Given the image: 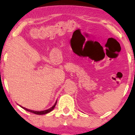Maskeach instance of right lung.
Segmentation results:
<instances>
[{
  "label": "right lung",
  "instance_id": "1",
  "mask_svg": "<svg viewBox=\"0 0 135 135\" xmlns=\"http://www.w3.org/2000/svg\"><path fill=\"white\" fill-rule=\"evenodd\" d=\"M56 103H57V100H56V101L55 103V104H54V105H52L51 107L49 108H48V109H47V110H42V111H35V110H32L28 109V108H27L23 107L21 106V105H19V106L21 107V108H23V109L25 110L28 111V112H30L33 113V114H37V115H44V114H47V113H49L50 112H51L52 110H53L54 108H55L56 105Z\"/></svg>",
  "mask_w": 135,
  "mask_h": 135
}]
</instances>
